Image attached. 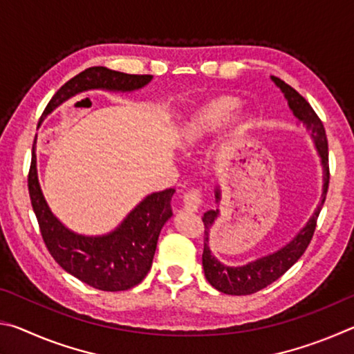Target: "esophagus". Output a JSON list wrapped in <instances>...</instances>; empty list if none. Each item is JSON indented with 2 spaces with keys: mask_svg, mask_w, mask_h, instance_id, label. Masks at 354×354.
Returning a JSON list of instances; mask_svg holds the SVG:
<instances>
[{
  "mask_svg": "<svg viewBox=\"0 0 354 354\" xmlns=\"http://www.w3.org/2000/svg\"><path fill=\"white\" fill-rule=\"evenodd\" d=\"M201 194L198 190H190L187 192V194L184 195L183 198V205H184V209L187 212H198L200 207H201Z\"/></svg>",
  "mask_w": 354,
  "mask_h": 354,
  "instance_id": "esophagus-1",
  "label": "esophagus"
}]
</instances>
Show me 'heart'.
Wrapping results in <instances>:
<instances>
[{"label": "heart", "instance_id": "obj_1", "mask_svg": "<svg viewBox=\"0 0 354 354\" xmlns=\"http://www.w3.org/2000/svg\"><path fill=\"white\" fill-rule=\"evenodd\" d=\"M241 100L234 95H217L192 107L179 120L175 129V145L183 151H190L200 147L223 127ZM251 122L253 118L250 113H239L236 117V129L241 133L247 131L251 127Z\"/></svg>", "mask_w": 354, "mask_h": 354}]
</instances>
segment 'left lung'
Listing matches in <instances>:
<instances>
[{
	"instance_id": "8db88e82",
	"label": "left lung",
	"mask_w": 354,
	"mask_h": 354,
	"mask_svg": "<svg viewBox=\"0 0 354 354\" xmlns=\"http://www.w3.org/2000/svg\"><path fill=\"white\" fill-rule=\"evenodd\" d=\"M284 98L287 100L289 109L292 111L293 117L298 120L310 133V139L314 142L317 154L320 158L322 165V196L319 205H317L314 214L310 215L309 220L304 226L293 236L289 242L283 245L279 250L273 253L263 254L256 257L254 261H250L243 266H226L225 262L217 259V256L212 254L211 247H209V234H211L212 226L220 217V201H221V189L220 184L215 185L214 195L217 207L211 209L205 214L203 221H205V250H203V270L205 277L209 281L214 289H217L227 295H250L257 290L263 289L273 281H277L279 277L289 270L299 257L306 251L308 245L313 239L315 231V223L319 218L323 203L326 198L328 183H329V167H328V140L325 134V128L320 118L317 117L313 107L299 95L295 88H292L289 84L281 81L279 77L270 76Z\"/></svg>"
}]
</instances>
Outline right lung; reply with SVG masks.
<instances>
[{"mask_svg": "<svg viewBox=\"0 0 354 354\" xmlns=\"http://www.w3.org/2000/svg\"><path fill=\"white\" fill-rule=\"evenodd\" d=\"M151 80L149 75H127L106 67H91L59 88L41 120L77 93L88 91L131 93L148 86ZM28 187L46 248L65 272L106 292L128 290L147 277L160 230L173 215L171 198L175 189L147 195L106 234L86 236L65 226L48 206L39 183L35 142Z\"/></svg>", "mask_w": 354, "mask_h": 354, "instance_id": "obj_1", "label": "right lung"}]
</instances>
